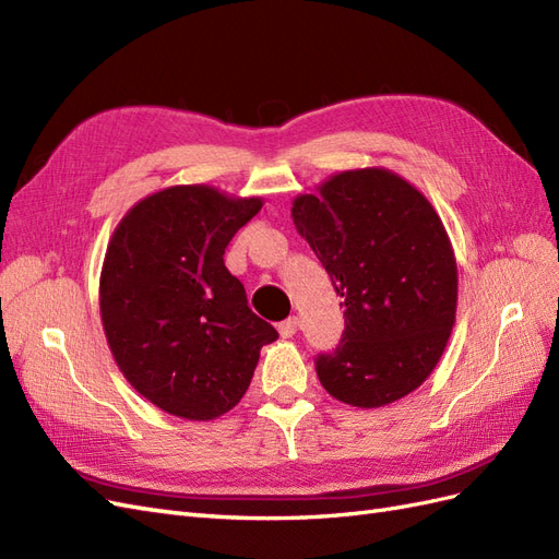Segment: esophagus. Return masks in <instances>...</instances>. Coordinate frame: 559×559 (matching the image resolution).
I'll list each match as a JSON object with an SVG mask.
<instances>
[{
  "label": "esophagus",
  "mask_w": 559,
  "mask_h": 559,
  "mask_svg": "<svg viewBox=\"0 0 559 559\" xmlns=\"http://www.w3.org/2000/svg\"><path fill=\"white\" fill-rule=\"evenodd\" d=\"M296 331H298V317L284 319L282 324H280V335H282V337H292Z\"/></svg>",
  "instance_id": "esophagus-1"
}]
</instances>
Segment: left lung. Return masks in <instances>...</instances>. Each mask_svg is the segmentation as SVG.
I'll list each match as a JSON object with an SVG mask.
<instances>
[{"instance_id": "8db88e82", "label": "left lung", "mask_w": 559, "mask_h": 559, "mask_svg": "<svg viewBox=\"0 0 559 559\" xmlns=\"http://www.w3.org/2000/svg\"><path fill=\"white\" fill-rule=\"evenodd\" d=\"M292 216L341 294V345L317 357L326 392L382 408L425 382L456 314V261L431 202L384 167L329 177Z\"/></svg>"}]
</instances>
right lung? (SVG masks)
Wrapping results in <instances>:
<instances>
[{
	"label": "right lung",
	"instance_id": "1",
	"mask_svg": "<svg viewBox=\"0 0 559 559\" xmlns=\"http://www.w3.org/2000/svg\"><path fill=\"white\" fill-rule=\"evenodd\" d=\"M263 207L207 183L167 186L116 226L99 275V314L126 380L175 417L207 421L240 403L277 331L228 273L233 235Z\"/></svg>",
	"mask_w": 559,
	"mask_h": 559
}]
</instances>
